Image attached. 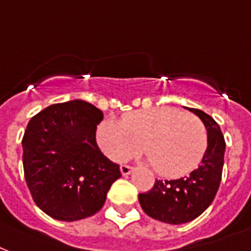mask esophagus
Returning a JSON list of instances; mask_svg holds the SVG:
<instances>
[{
    "label": "esophagus",
    "instance_id": "1",
    "mask_svg": "<svg viewBox=\"0 0 251 251\" xmlns=\"http://www.w3.org/2000/svg\"><path fill=\"white\" fill-rule=\"evenodd\" d=\"M120 171H122V175L123 176H127L129 173L132 172V167L131 165H127V164H123V165H120Z\"/></svg>",
    "mask_w": 251,
    "mask_h": 251
}]
</instances>
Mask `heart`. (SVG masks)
I'll use <instances>...</instances> for the list:
<instances>
[{"mask_svg": "<svg viewBox=\"0 0 251 251\" xmlns=\"http://www.w3.org/2000/svg\"><path fill=\"white\" fill-rule=\"evenodd\" d=\"M101 148L111 159L123 161L141 151L156 172L178 177L195 169L208 148V129L193 114L171 107L141 110L118 123L107 120L98 131Z\"/></svg>", "mask_w": 251, "mask_h": 251, "instance_id": "heart-1", "label": "heart"}]
</instances>
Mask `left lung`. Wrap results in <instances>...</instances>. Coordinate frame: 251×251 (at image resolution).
Here are the masks:
<instances>
[{"mask_svg":"<svg viewBox=\"0 0 251 251\" xmlns=\"http://www.w3.org/2000/svg\"><path fill=\"white\" fill-rule=\"evenodd\" d=\"M208 129V148L199 168L177 180H156L152 189L139 195L143 210L165 224H185L204 213L217 195L224 168L225 139L217 122L197 108H188Z\"/></svg>","mask_w":251,"mask_h":251,"instance_id":"left-lung-1","label":"left lung"}]
</instances>
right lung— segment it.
Listing matches in <instances>:
<instances>
[{
	"mask_svg": "<svg viewBox=\"0 0 251 251\" xmlns=\"http://www.w3.org/2000/svg\"><path fill=\"white\" fill-rule=\"evenodd\" d=\"M103 112L91 103L49 105L30 119L22 139L24 172L34 202L59 221H78L104 205L118 164L101 153L97 127Z\"/></svg>",
	"mask_w": 251,
	"mask_h": 251,
	"instance_id": "1",
	"label": "right lung"
}]
</instances>
